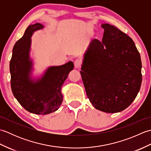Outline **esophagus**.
Listing matches in <instances>:
<instances>
[{"mask_svg": "<svg viewBox=\"0 0 151 151\" xmlns=\"http://www.w3.org/2000/svg\"><path fill=\"white\" fill-rule=\"evenodd\" d=\"M81 60H75V68L79 69L80 67H81Z\"/></svg>", "mask_w": 151, "mask_h": 151, "instance_id": "esophagus-1", "label": "esophagus"}]
</instances>
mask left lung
Instances as JSON below:
<instances>
[{"instance_id": "8db88e82", "label": "left lung", "mask_w": 151, "mask_h": 151, "mask_svg": "<svg viewBox=\"0 0 151 151\" xmlns=\"http://www.w3.org/2000/svg\"><path fill=\"white\" fill-rule=\"evenodd\" d=\"M102 41H91L81 74L89 101L97 110L117 113L132 104L142 81V60L133 40L114 25L101 24Z\"/></svg>"}]
</instances>
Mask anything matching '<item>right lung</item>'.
Here are the masks:
<instances>
[{
  "instance_id": "right-lung-1",
  "label": "right lung",
  "mask_w": 151,
  "mask_h": 151,
  "mask_svg": "<svg viewBox=\"0 0 151 151\" xmlns=\"http://www.w3.org/2000/svg\"><path fill=\"white\" fill-rule=\"evenodd\" d=\"M41 23L30 24L13 48L9 62L13 94L25 110L37 115L56 111L63 101L62 86L74 68L71 61L59 66H49L39 76H34V61L30 58L33 34L42 30Z\"/></svg>"
}]
</instances>
